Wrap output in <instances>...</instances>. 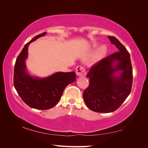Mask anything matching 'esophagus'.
I'll return each mask as SVG.
<instances>
[{"mask_svg": "<svg viewBox=\"0 0 148 148\" xmlns=\"http://www.w3.org/2000/svg\"><path fill=\"white\" fill-rule=\"evenodd\" d=\"M76 73L78 76H81V77L85 76L86 74L85 68L81 65L77 66L76 69Z\"/></svg>", "mask_w": 148, "mask_h": 148, "instance_id": "esophagus-1", "label": "esophagus"}]
</instances>
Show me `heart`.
<instances>
[{"instance_id":"b5f03b06","label":"heart","mask_w":148,"mask_h":148,"mask_svg":"<svg viewBox=\"0 0 148 148\" xmlns=\"http://www.w3.org/2000/svg\"><path fill=\"white\" fill-rule=\"evenodd\" d=\"M107 53V48L106 46H101L97 50L96 52L94 53L92 57V60L93 62L98 61L102 59L104 56Z\"/></svg>"}]
</instances>
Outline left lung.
<instances>
[{"mask_svg": "<svg viewBox=\"0 0 148 148\" xmlns=\"http://www.w3.org/2000/svg\"><path fill=\"white\" fill-rule=\"evenodd\" d=\"M108 37L118 51L91 67L86 76L90 79L89 86L83 92L86 105L97 112H111L118 109L130 95L132 86L133 71L129 52L116 37ZM118 71L122 73L116 77L114 73Z\"/></svg>", "mask_w": 148, "mask_h": 148, "instance_id": "1", "label": "left lung"}]
</instances>
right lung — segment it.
Masks as SVG:
<instances>
[{
  "label": "right lung",
  "mask_w": 148,
  "mask_h": 148,
  "mask_svg": "<svg viewBox=\"0 0 148 148\" xmlns=\"http://www.w3.org/2000/svg\"><path fill=\"white\" fill-rule=\"evenodd\" d=\"M43 32L27 42L18 56L14 69L13 83L21 99L32 108L46 110L56 105L68 84L76 80L74 72H59L51 76L38 79L30 76L26 72L25 60L30 42L46 35Z\"/></svg>",
  "instance_id": "right-lung-1"
}]
</instances>
